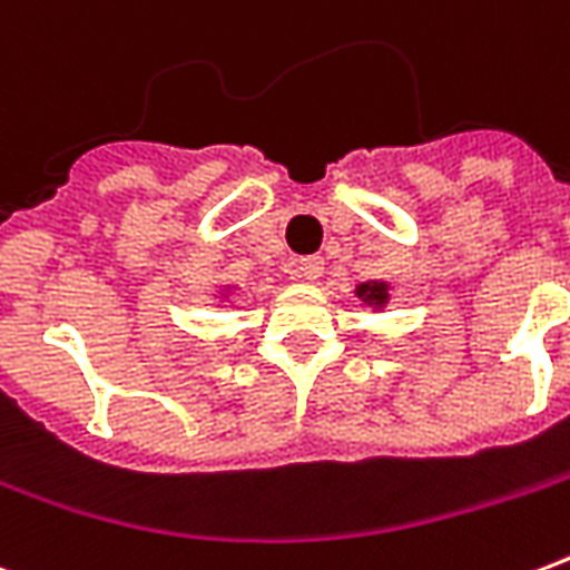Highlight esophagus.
Listing matches in <instances>:
<instances>
[{"mask_svg": "<svg viewBox=\"0 0 570 570\" xmlns=\"http://www.w3.org/2000/svg\"><path fill=\"white\" fill-rule=\"evenodd\" d=\"M322 272H325V259L322 257H302L298 259V275L304 281H320Z\"/></svg>", "mask_w": 570, "mask_h": 570, "instance_id": "obj_1", "label": "esophagus"}]
</instances>
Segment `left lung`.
<instances>
[{
    "mask_svg": "<svg viewBox=\"0 0 570 570\" xmlns=\"http://www.w3.org/2000/svg\"><path fill=\"white\" fill-rule=\"evenodd\" d=\"M357 295H361L366 304H375V307H381V304L387 302V286H384V284H361V286H357Z\"/></svg>",
    "mask_w": 570,
    "mask_h": 570,
    "instance_id": "obj_1",
    "label": "left lung"
}]
</instances>
